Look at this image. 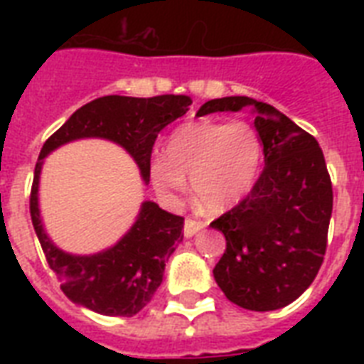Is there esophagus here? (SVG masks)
<instances>
[{
    "instance_id": "obj_1",
    "label": "esophagus",
    "mask_w": 364,
    "mask_h": 364,
    "mask_svg": "<svg viewBox=\"0 0 364 364\" xmlns=\"http://www.w3.org/2000/svg\"><path fill=\"white\" fill-rule=\"evenodd\" d=\"M204 228V223L196 221V219H187L185 221V227H183V234L187 236V238H193L194 234L200 232Z\"/></svg>"
}]
</instances>
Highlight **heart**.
<instances>
[{"label":"heart","mask_w":364,"mask_h":364,"mask_svg":"<svg viewBox=\"0 0 364 364\" xmlns=\"http://www.w3.org/2000/svg\"><path fill=\"white\" fill-rule=\"evenodd\" d=\"M262 159V141L245 121L210 119L183 122L166 141V156H153L149 177L168 198L185 193L191 177L194 196L210 211L225 210L253 187Z\"/></svg>","instance_id":"obj_1"}]
</instances>
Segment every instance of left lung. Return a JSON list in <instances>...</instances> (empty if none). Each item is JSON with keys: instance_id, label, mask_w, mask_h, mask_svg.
Instances as JSON below:
<instances>
[{"instance_id": "left-lung-1", "label": "left lung", "mask_w": 364, "mask_h": 364, "mask_svg": "<svg viewBox=\"0 0 364 364\" xmlns=\"http://www.w3.org/2000/svg\"><path fill=\"white\" fill-rule=\"evenodd\" d=\"M251 107L264 170L247 198L210 225L227 238L213 277L230 302L272 311L294 302L321 268L333 185L316 137L276 107L247 96L205 102L200 115Z\"/></svg>"}]
</instances>
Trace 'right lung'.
<instances>
[{
  "label": "right lung",
  "mask_w": 364,
  "mask_h": 364,
  "mask_svg": "<svg viewBox=\"0 0 364 364\" xmlns=\"http://www.w3.org/2000/svg\"><path fill=\"white\" fill-rule=\"evenodd\" d=\"M188 96H104L82 105L43 145L33 173L30 196L31 223L50 270L62 282L71 302L111 317H132L151 302L160 287L166 262L183 240V217L160 210L145 200L136 221L111 247L92 255H73L60 249L45 230L39 210V179L45 159L65 143L98 137L121 145L149 183V162L159 132L183 117Z\"/></svg>",
  "instance_id": "right-lung-1"
}]
</instances>
